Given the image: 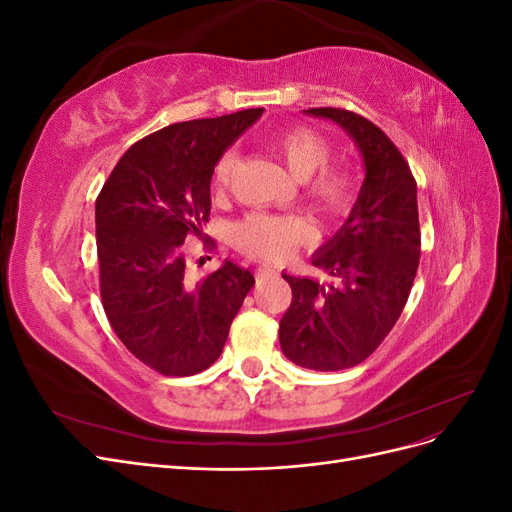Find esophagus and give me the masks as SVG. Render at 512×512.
I'll return each mask as SVG.
<instances>
[{
	"label": "esophagus",
	"instance_id": "obj_1",
	"mask_svg": "<svg viewBox=\"0 0 512 512\" xmlns=\"http://www.w3.org/2000/svg\"><path fill=\"white\" fill-rule=\"evenodd\" d=\"M254 275H256V282H265V280H271V277H275L277 273L273 269H267V267H258Z\"/></svg>",
	"mask_w": 512,
	"mask_h": 512
}]
</instances>
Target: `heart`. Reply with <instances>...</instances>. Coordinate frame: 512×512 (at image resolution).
Here are the masks:
<instances>
[{
  "label": "heart",
  "instance_id": "heart-1",
  "mask_svg": "<svg viewBox=\"0 0 512 512\" xmlns=\"http://www.w3.org/2000/svg\"><path fill=\"white\" fill-rule=\"evenodd\" d=\"M271 149L284 160L290 173L303 181L305 196L324 218L339 220L352 209L354 179L342 166H329L331 145L320 132L307 126H288L271 136ZM239 166V151L228 149L213 166V188L226 190ZM312 237V226L299 215L250 213L235 228L232 241L247 256L282 262Z\"/></svg>",
  "mask_w": 512,
  "mask_h": 512
}]
</instances>
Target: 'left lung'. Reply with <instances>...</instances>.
Returning <instances> with one entry per match:
<instances>
[{
    "label": "left lung",
    "instance_id": "1",
    "mask_svg": "<svg viewBox=\"0 0 512 512\" xmlns=\"http://www.w3.org/2000/svg\"><path fill=\"white\" fill-rule=\"evenodd\" d=\"M305 113L346 130L363 156L365 181L346 224L312 256L331 282L282 273L292 303L280 346L294 365L339 371L363 363L404 312L421 256L416 181L376 123L331 106Z\"/></svg>",
    "mask_w": 512,
    "mask_h": 512
}]
</instances>
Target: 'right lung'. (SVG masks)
Returning a JSON list of instances; mask_svg holds the SVG:
<instances>
[{"label":"right lung","mask_w":512,"mask_h":512,"mask_svg":"<svg viewBox=\"0 0 512 512\" xmlns=\"http://www.w3.org/2000/svg\"><path fill=\"white\" fill-rule=\"evenodd\" d=\"M265 108L181 121L123 153L96 200L102 305L138 361L194 376L218 361L254 275L226 260L192 282L190 237L205 239L213 166Z\"/></svg>","instance_id":"obj_1"}]
</instances>
